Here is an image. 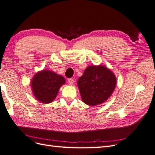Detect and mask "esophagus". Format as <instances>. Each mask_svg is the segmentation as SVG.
Here are the masks:
<instances>
[{
	"instance_id": "esophagus-1",
	"label": "esophagus",
	"mask_w": 155,
	"mask_h": 155,
	"mask_svg": "<svg viewBox=\"0 0 155 155\" xmlns=\"http://www.w3.org/2000/svg\"><path fill=\"white\" fill-rule=\"evenodd\" d=\"M68 83H69V85H73V84H74V79H72V78H70V79H68Z\"/></svg>"
}]
</instances>
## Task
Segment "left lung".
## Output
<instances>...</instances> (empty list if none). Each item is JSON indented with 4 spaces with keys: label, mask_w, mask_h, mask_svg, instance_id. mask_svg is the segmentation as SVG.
<instances>
[{
    "label": "left lung",
    "mask_w": 155,
    "mask_h": 155,
    "mask_svg": "<svg viewBox=\"0 0 155 155\" xmlns=\"http://www.w3.org/2000/svg\"><path fill=\"white\" fill-rule=\"evenodd\" d=\"M116 78L107 67L88 66L78 80V86L83 101L94 106L103 104L114 92Z\"/></svg>",
    "instance_id": "left-lung-1"
}]
</instances>
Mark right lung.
<instances>
[{
    "mask_svg": "<svg viewBox=\"0 0 155 155\" xmlns=\"http://www.w3.org/2000/svg\"><path fill=\"white\" fill-rule=\"evenodd\" d=\"M65 83L64 78L48 70L35 74L31 80V89L36 99L43 104H50L57 96L60 87Z\"/></svg>",
    "mask_w": 155,
    "mask_h": 155,
    "instance_id": "right-lung-1",
    "label": "right lung"
}]
</instances>
